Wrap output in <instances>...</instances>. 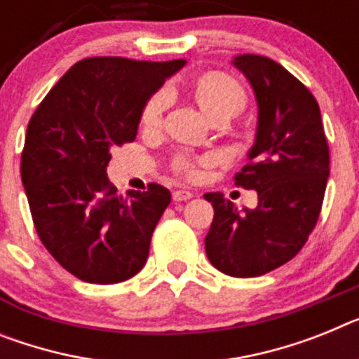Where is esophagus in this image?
I'll use <instances>...</instances> for the list:
<instances>
[{
    "label": "esophagus",
    "instance_id": "34e87169",
    "mask_svg": "<svg viewBox=\"0 0 359 359\" xmlns=\"http://www.w3.org/2000/svg\"><path fill=\"white\" fill-rule=\"evenodd\" d=\"M191 198H194V192L191 191H174L172 192V200L174 201H187V200H191Z\"/></svg>",
    "mask_w": 359,
    "mask_h": 359
}]
</instances>
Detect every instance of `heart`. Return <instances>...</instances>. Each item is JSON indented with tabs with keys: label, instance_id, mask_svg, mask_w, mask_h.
<instances>
[{
	"label": "heart",
	"instance_id": "b5f03b06",
	"mask_svg": "<svg viewBox=\"0 0 359 359\" xmlns=\"http://www.w3.org/2000/svg\"><path fill=\"white\" fill-rule=\"evenodd\" d=\"M185 94L196 103L212 123H226L240 116L247 107V94L236 79L223 72H207L191 79L185 87ZM165 100L163 96L150 97L142 110L140 123L147 130H154L161 123ZM174 170L183 176H194V161L187 156L174 159Z\"/></svg>",
	"mask_w": 359,
	"mask_h": 359
}]
</instances>
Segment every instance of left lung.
Wrapping results in <instances>:
<instances>
[{
	"label": "left lung",
	"instance_id": "left-lung-1",
	"mask_svg": "<svg viewBox=\"0 0 359 359\" xmlns=\"http://www.w3.org/2000/svg\"><path fill=\"white\" fill-rule=\"evenodd\" d=\"M232 63L258 101L256 142L234 182L258 192V207L238 210L219 192H207L214 219L205 250L223 274L254 278L290 262L307 243L325 196L329 145L316 97L298 78L258 54Z\"/></svg>",
	"mask_w": 359,
	"mask_h": 359
}]
</instances>
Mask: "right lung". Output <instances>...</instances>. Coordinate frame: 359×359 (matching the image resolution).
<instances>
[{
	"mask_svg": "<svg viewBox=\"0 0 359 359\" xmlns=\"http://www.w3.org/2000/svg\"><path fill=\"white\" fill-rule=\"evenodd\" d=\"M185 60L87 57L70 67L27 127L21 182L39 240L81 281L112 285L136 276L170 192L116 194L107 177L110 149L136 140L149 97Z\"/></svg>",
	"mask_w": 359,
	"mask_h": 359,
	"instance_id": "obj_1",
	"label": "right lung"
}]
</instances>
